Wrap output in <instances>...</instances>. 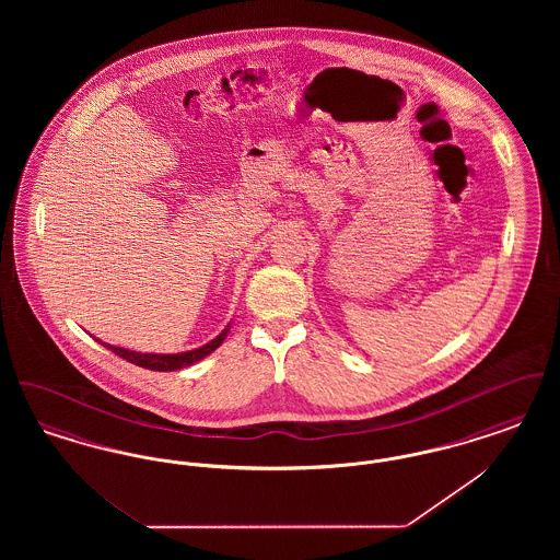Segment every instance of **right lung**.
Returning a JSON list of instances; mask_svg holds the SVG:
<instances>
[{
	"mask_svg": "<svg viewBox=\"0 0 560 560\" xmlns=\"http://www.w3.org/2000/svg\"><path fill=\"white\" fill-rule=\"evenodd\" d=\"M229 327L231 325H226V329L220 336H215L212 342H208L206 347L195 348V350L180 352V354H147V352H133V350H126V348L110 347V345H105V342L103 345L108 350H113L117 357L130 361V363L138 365V368H144V370H151V372H174V370L188 368V365L201 361L203 357H208L210 352H213L215 348L224 342V338L229 334Z\"/></svg>",
	"mask_w": 560,
	"mask_h": 560,
	"instance_id": "add662e5",
	"label": "right lung"
}]
</instances>
